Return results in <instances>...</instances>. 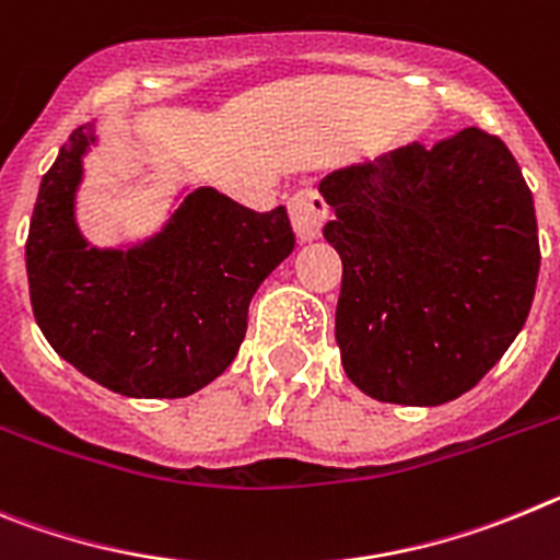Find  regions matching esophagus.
I'll use <instances>...</instances> for the list:
<instances>
[{
    "instance_id": "obj_1",
    "label": "esophagus",
    "mask_w": 560,
    "mask_h": 560,
    "mask_svg": "<svg viewBox=\"0 0 560 560\" xmlns=\"http://www.w3.org/2000/svg\"><path fill=\"white\" fill-rule=\"evenodd\" d=\"M287 211H290V223L301 243L317 240L326 220H329V206H326V200L315 189H301V192L292 195Z\"/></svg>"
}]
</instances>
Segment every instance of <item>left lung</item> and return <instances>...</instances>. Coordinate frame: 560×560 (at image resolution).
<instances>
[{
	"label": "left lung",
	"instance_id": "1",
	"mask_svg": "<svg viewBox=\"0 0 560 560\" xmlns=\"http://www.w3.org/2000/svg\"><path fill=\"white\" fill-rule=\"evenodd\" d=\"M342 259L335 340L349 380L435 407L477 385L527 320L538 279L533 195L500 136L407 144L320 180Z\"/></svg>",
	"mask_w": 560,
	"mask_h": 560
}]
</instances>
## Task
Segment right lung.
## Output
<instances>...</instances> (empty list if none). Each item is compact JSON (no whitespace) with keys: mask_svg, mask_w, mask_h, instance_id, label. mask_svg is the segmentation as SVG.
Segmentation results:
<instances>
[{"mask_svg":"<svg viewBox=\"0 0 560 560\" xmlns=\"http://www.w3.org/2000/svg\"><path fill=\"white\" fill-rule=\"evenodd\" d=\"M80 125L47 170L27 234L33 315L80 374L136 399H180L240 351L256 287L295 245L284 206L254 211L195 189L167 229L133 250L85 248L72 220Z\"/></svg>","mask_w":560,"mask_h":560,"instance_id":"1","label":"right lung"}]
</instances>
